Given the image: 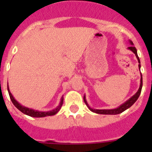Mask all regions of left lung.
I'll use <instances>...</instances> for the list:
<instances>
[{
	"label": "left lung",
	"instance_id": "left-lung-1",
	"mask_svg": "<svg viewBox=\"0 0 152 152\" xmlns=\"http://www.w3.org/2000/svg\"><path fill=\"white\" fill-rule=\"evenodd\" d=\"M129 42L132 45H133V42L132 41L129 40ZM129 50H131L132 52H133L134 54L136 56L137 59H138V61H139V68L140 69L141 68V64H140V60H139V58L138 56V54H137V50L135 49V47L134 46H130L128 48ZM142 73H141V80H140V86H139V88L138 90L136 93H135V94H134L133 96L130 97L128 100H126L125 103H123V104L118 107L117 108H115V109H111V110H96V109H92L89 105H88V102L86 100V97H85V95L84 96V101L85 103V104L87 105V107L89 108V110L91 111H92L93 113H96L98 114H104V115H116V114H119L121 113L124 112L126 110L129 108L130 107L133 105L134 103H135L137 100H138V98H139V95L141 94V91H142Z\"/></svg>",
	"mask_w": 152,
	"mask_h": 152
}]
</instances>
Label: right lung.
<instances>
[{"label":"right lung","instance_id":"add662e5","mask_svg":"<svg viewBox=\"0 0 152 152\" xmlns=\"http://www.w3.org/2000/svg\"><path fill=\"white\" fill-rule=\"evenodd\" d=\"M7 91L8 93H9V95H10V100H11L12 103H13V105L15 106L17 109H18L19 110L21 111L23 113L26 114L27 116H32V117H45V116H54L57 113L58 111L60 110V109H61V106L63 104V100H64V98H63V96H61V102H60L59 105L56 108H55L54 110H52L50 111H39V110H33V109H30L28 108V107H24V106H22L20 103H19L17 100L14 99V97L13 96L12 94L10 93V89L8 88V84H7Z\"/></svg>","mask_w":152,"mask_h":152}]
</instances>
